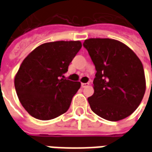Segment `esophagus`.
Wrapping results in <instances>:
<instances>
[{
	"label": "esophagus",
	"mask_w": 152,
	"mask_h": 152,
	"mask_svg": "<svg viewBox=\"0 0 152 152\" xmlns=\"http://www.w3.org/2000/svg\"><path fill=\"white\" fill-rule=\"evenodd\" d=\"M89 83H82V84H81V87H82V88H86V87L89 86Z\"/></svg>",
	"instance_id": "34e87169"
}]
</instances>
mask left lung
<instances>
[{
  "mask_svg": "<svg viewBox=\"0 0 152 152\" xmlns=\"http://www.w3.org/2000/svg\"><path fill=\"white\" fill-rule=\"evenodd\" d=\"M83 46L88 50L97 72L94 93L88 98L90 108L100 117L118 121L137 108L146 90L140 59L127 45L108 38H90Z\"/></svg>",
  "mask_w": 152,
  "mask_h": 152,
  "instance_id": "8db88e82",
  "label": "left lung"
}]
</instances>
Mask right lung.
Returning a JSON list of instances; mask_svg holds the SVG:
<instances>
[{
  "label": "right lung",
  "mask_w": 152,
  "mask_h": 152,
  "mask_svg": "<svg viewBox=\"0 0 152 152\" xmlns=\"http://www.w3.org/2000/svg\"><path fill=\"white\" fill-rule=\"evenodd\" d=\"M81 46L79 40L45 43L23 61L15 86L21 104L31 116L49 121L68 110L80 83L63 75Z\"/></svg>",
  "instance_id": "right-lung-1"
}]
</instances>
